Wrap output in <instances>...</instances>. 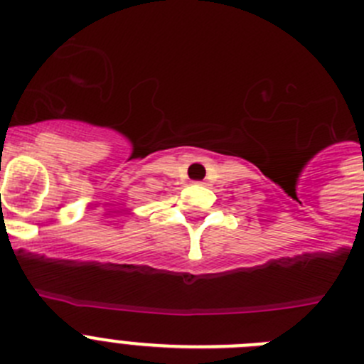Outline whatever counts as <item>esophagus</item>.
Here are the masks:
<instances>
[{
	"instance_id": "1",
	"label": "esophagus",
	"mask_w": 364,
	"mask_h": 364,
	"mask_svg": "<svg viewBox=\"0 0 364 364\" xmlns=\"http://www.w3.org/2000/svg\"><path fill=\"white\" fill-rule=\"evenodd\" d=\"M202 184H205V182H202Z\"/></svg>"
}]
</instances>
